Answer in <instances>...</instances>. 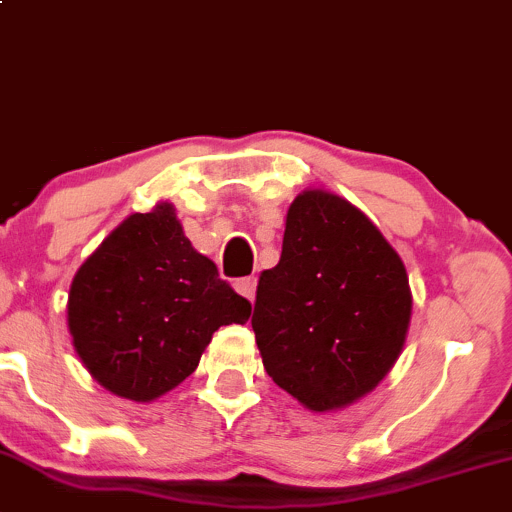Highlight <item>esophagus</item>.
I'll return each mask as SVG.
<instances>
[{"mask_svg": "<svg viewBox=\"0 0 512 512\" xmlns=\"http://www.w3.org/2000/svg\"><path fill=\"white\" fill-rule=\"evenodd\" d=\"M234 287H237L239 295H244L246 300L254 302V297H256V278H254V275H251V278L237 280V283H234Z\"/></svg>", "mask_w": 512, "mask_h": 512, "instance_id": "34e87169", "label": "esophagus"}]
</instances>
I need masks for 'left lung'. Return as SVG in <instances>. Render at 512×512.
<instances>
[{"instance_id": "8db88e82", "label": "left lung", "mask_w": 512, "mask_h": 512, "mask_svg": "<svg viewBox=\"0 0 512 512\" xmlns=\"http://www.w3.org/2000/svg\"><path fill=\"white\" fill-rule=\"evenodd\" d=\"M409 319V275L380 229L338 195H297L251 317L273 382L309 411L343 409L392 370Z\"/></svg>"}]
</instances>
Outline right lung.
<instances>
[{"instance_id": "obj_1", "label": "right lung", "mask_w": 512, "mask_h": 512, "mask_svg": "<svg viewBox=\"0 0 512 512\" xmlns=\"http://www.w3.org/2000/svg\"><path fill=\"white\" fill-rule=\"evenodd\" d=\"M251 302L198 254L169 203L135 212L74 275L67 324L108 392L152 401L198 367L212 333L244 324Z\"/></svg>"}]
</instances>
